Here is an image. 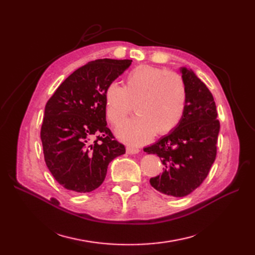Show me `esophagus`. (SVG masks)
Here are the masks:
<instances>
[{"mask_svg":"<svg viewBox=\"0 0 255 255\" xmlns=\"http://www.w3.org/2000/svg\"><path fill=\"white\" fill-rule=\"evenodd\" d=\"M127 152L128 154H137L140 152V150H139V148H136V146L128 145V146H127Z\"/></svg>","mask_w":255,"mask_h":255,"instance_id":"obj_1","label":"esophagus"}]
</instances>
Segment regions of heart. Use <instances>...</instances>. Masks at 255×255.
Segmentation results:
<instances>
[{
	"label": "heart",
	"instance_id": "heart-1",
	"mask_svg": "<svg viewBox=\"0 0 255 255\" xmlns=\"http://www.w3.org/2000/svg\"><path fill=\"white\" fill-rule=\"evenodd\" d=\"M187 87L182 75L141 65L127 75L125 87L112 82L104 92L109 120L117 125L133 111L137 116L117 128L121 140L140 144L157 133L165 135L180 125L187 104Z\"/></svg>",
	"mask_w": 255,
	"mask_h": 255
}]
</instances>
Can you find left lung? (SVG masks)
Here are the masks:
<instances>
[{"label": "left lung", "instance_id": "obj_1", "mask_svg": "<svg viewBox=\"0 0 255 255\" xmlns=\"http://www.w3.org/2000/svg\"><path fill=\"white\" fill-rule=\"evenodd\" d=\"M181 72L188 94L184 117L172 132L143 149L164 165L161 174L150 179L152 187L172 197L191 194L206 179L220 129L212 92L191 69L183 67Z\"/></svg>", "mask_w": 255, "mask_h": 255}]
</instances>
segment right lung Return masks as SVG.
<instances>
[{"label": "right lung", "mask_w": 255, "mask_h": 255, "mask_svg": "<svg viewBox=\"0 0 255 255\" xmlns=\"http://www.w3.org/2000/svg\"><path fill=\"white\" fill-rule=\"evenodd\" d=\"M130 64L129 59L90 61L69 75L47 102L40 130L43 155L64 188L97 189L109 164L126 153L107 128L104 92Z\"/></svg>", "instance_id": "add662e5"}]
</instances>
